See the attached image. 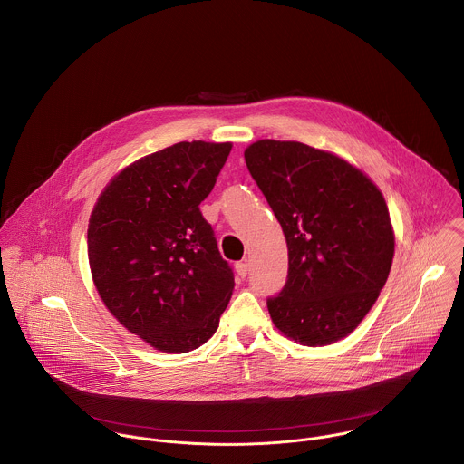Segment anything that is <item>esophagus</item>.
Instances as JSON below:
<instances>
[{
  "instance_id": "34e87169",
  "label": "esophagus",
  "mask_w": 464,
  "mask_h": 464,
  "mask_svg": "<svg viewBox=\"0 0 464 464\" xmlns=\"http://www.w3.org/2000/svg\"><path fill=\"white\" fill-rule=\"evenodd\" d=\"M236 272H237V276H239L241 279H245V277L248 276V263H245V261L236 263Z\"/></svg>"
}]
</instances>
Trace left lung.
Here are the masks:
<instances>
[{
  "instance_id": "1",
  "label": "left lung",
  "mask_w": 464,
  "mask_h": 464,
  "mask_svg": "<svg viewBox=\"0 0 464 464\" xmlns=\"http://www.w3.org/2000/svg\"><path fill=\"white\" fill-rule=\"evenodd\" d=\"M245 160L288 245L286 286L268 299L274 325L308 347L345 338L392 266L394 228L382 190L345 158L294 140H257Z\"/></svg>"
}]
</instances>
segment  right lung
<instances>
[{
    "instance_id": "add662e5",
    "label": "right lung",
    "mask_w": 464,
    "mask_h": 464,
    "mask_svg": "<svg viewBox=\"0 0 464 464\" xmlns=\"http://www.w3.org/2000/svg\"><path fill=\"white\" fill-rule=\"evenodd\" d=\"M232 142H178L142 156L104 187L88 223V261L108 311L163 353L203 345L234 292L199 203Z\"/></svg>"
}]
</instances>
